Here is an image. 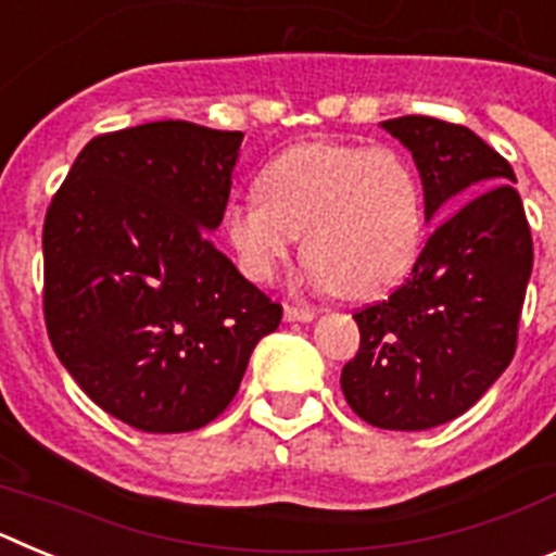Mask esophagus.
<instances>
[{"mask_svg": "<svg viewBox=\"0 0 556 556\" xmlns=\"http://www.w3.org/2000/svg\"><path fill=\"white\" fill-rule=\"evenodd\" d=\"M283 317H287L289 323H294V320L308 323L317 317V312H314L312 306H301V303H287V306H283Z\"/></svg>", "mask_w": 556, "mask_h": 556, "instance_id": "1", "label": "esophagus"}]
</instances>
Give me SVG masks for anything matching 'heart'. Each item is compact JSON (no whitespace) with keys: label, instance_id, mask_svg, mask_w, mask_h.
I'll use <instances>...</instances> for the list:
<instances>
[{"label":"heart","instance_id":"1","mask_svg":"<svg viewBox=\"0 0 556 556\" xmlns=\"http://www.w3.org/2000/svg\"><path fill=\"white\" fill-rule=\"evenodd\" d=\"M262 194L230 200L225 233L250 281H273L298 233L317 287L376 298L415 267L426 236L420 172L390 144L289 147L262 172Z\"/></svg>","mask_w":556,"mask_h":556}]
</instances>
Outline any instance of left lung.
I'll list each match as a JSON object with an SVG mask.
<instances>
[{"instance_id":"obj_1","label":"left lung","mask_w":556,"mask_h":556,"mask_svg":"<svg viewBox=\"0 0 556 556\" xmlns=\"http://www.w3.org/2000/svg\"><path fill=\"white\" fill-rule=\"evenodd\" d=\"M384 130L409 147L426 217L457 208L401 287L353 312L362 339L339 384L365 424L426 431L468 412L513 362L532 230L513 166L473 130L434 116H397Z\"/></svg>"}]
</instances>
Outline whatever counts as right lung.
Here are the masks:
<instances>
[{
    "mask_svg": "<svg viewBox=\"0 0 556 556\" xmlns=\"http://www.w3.org/2000/svg\"><path fill=\"white\" fill-rule=\"evenodd\" d=\"M239 130L184 119L94 136L43 219V323L100 409L150 434L223 415L281 303L214 248Z\"/></svg>",
    "mask_w": 556,
    "mask_h": 556,
    "instance_id": "add662e5",
    "label": "right lung"
}]
</instances>
